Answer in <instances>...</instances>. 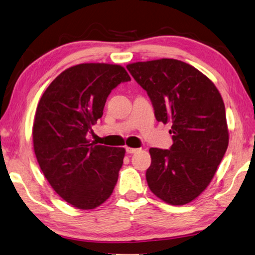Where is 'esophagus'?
<instances>
[{
	"mask_svg": "<svg viewBox=\"0 0 255 255\" xmlns=\"http://www.w3.org/2000/svg\"><path fill=\"white\" fill-rule=\"evenodd\" d=\"M139 148H132V147H126V152L129 153V154H132V153H136L137 151H138Z\"/></svg>",
	"mask_w": 255,
	"mask_h": 255,
	"instance_id": "obj_1",
	"label": "esophagus"
}]
</instances>
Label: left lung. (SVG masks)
Masks as SVG:
<instances>
[{
  "instance_id": "left-lung-1",
  "label": "left lung",
  "mask_w": 255,
  "mask_h": 255,
  "mask_svg": "<svg viewBox=\"0 0 255 255\" xmlns=\"http://www.w3.org/2000/svg\"><path fill=\"white\" fill-rule=\"evenodd\" d=\"M146 91L157 121L172 126L170 149L151 147L149 189L171 205L195 200L208 187L228 147L225 104L211 80L175 59L127 66Z\"/></svg>"
}]
</instances>
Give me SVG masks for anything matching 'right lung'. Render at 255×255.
<instances>
[{
    "instance_id": "right-lung-1",
    "label": "right lung",
    "mask_w": 255,
    "mask_h": 255,
    "mask_svg": "<svg viewBox=\"0 0 255 255\" xmlns=\"http://www.w3.org/2000/svg\"><path fill=\"white\" fill-rule=\"evenodd\" d=\"M130 77L124 67L82 63L61 72L40 98L33 125L36 159L52 188L72 207L95 209L113 192L124 147L87 139L107 99Z\"/></svg>"
}]
</instances>
